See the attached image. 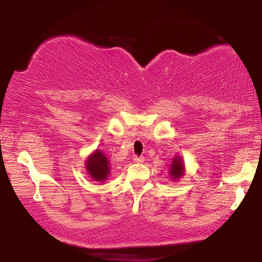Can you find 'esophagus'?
<instances>
[{"label":"esophagus","mask_w":262,"mask_h":262,"mask_svg":"<svg viewBox=\"0 0 262 262\" xmlns=\"http://www.w3.org/2000/svg\"><path fill=\"white\" fill-rule=\"evenodd\" d=\"M133 161H134L135 163H142V162H144V158H143V157H139V156H135L134 158H133Z\"/></svg>","instance_id":"1"}]
</instances>
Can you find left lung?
Instances as JSON below:
<instances>
[{"label":"left lung","instance_id":"1","mask_svg":"<svg viewBox=\"0 0 262 262\" xmlns=\"http://www.w3.org/2000/svg\"><path fill=\"white\" fill-rule=\"evenodd\" d=\"M184 173H185V165H184L183 159H181V157L179 156H176L173 159H172V164H171L168 174H170V177L173 180H178L184 176Z\"/></svg>","mask_w":262,"mask_h":262}]
</instances>
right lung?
Segmentation results:
<instances>
[{"label": "right lung", "instance_id": "1", "mask_svg": "<svg viewBox=\"0 0 262 262\" xmlns=\"http://www.w3.org/2000/svg\"><path fill=\"white\" fill-rule=\"evenodd\" d=\"M85 167L91 179L95 181H105L110 173V162L103 151L96 150L88 157Z\"/></svg>", "mask_w": 262, "mask_h": 262}]
</instances>
